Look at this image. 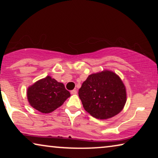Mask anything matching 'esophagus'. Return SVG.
<instances>
[{
    "mask_svg": "<svg viewBox=\"0 0 158 158\" xmlns=\"http://www.w3.org/2000/svg\"><path fill=\"white\" fill-rule=\"evenodd\" d=\"M70 93H71V94H73V95L77 94V90H71Z\"/></svg>",
    "mask_w": 158,
    "mask_h": 158,
    "instance_id": "obj_1",
    "label": "esophagus"
}]
</instances>
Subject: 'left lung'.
I'll return each mask as SVG.
<instances>
[{
	"instance_id": "8db88e82",
	"label": "left lung",
	"mask_w": 158,
	"mask_h": 158,
	"mask_svg": "<svg viewBox=\"0 0 158 158\" xmlns=\"http://www.w3.org/2000/svg\"><path fill=\"white\" fill-rule=\"evenodd\" d=\"M78 95L84 109L98 119L116 116L127 101L124 84L118 75L110 70L90 75L82 84Z\"/></svg>"
}]
</instances>
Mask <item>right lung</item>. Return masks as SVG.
Masks as SVG:
<instances>
[{"label": "right lung", "mask_w": 158, "mask_h": 158, "mask_svg": "<svg viewBox=\"0 0 158 158\" xmlns=\"http://www.w3.org/2000/svg\"><path fill=\"white\" fill-rule=\"evenodd\" d=\"M70 96V92L65 89L64 84L50 76L36 81L27 89L29 104L44 114L55 111Z\"/></svg>", "instance_id": "right-lung-1"}]
</instances>
